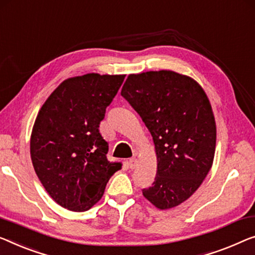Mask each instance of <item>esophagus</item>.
<instances>
[{
  "label": "esophagus",
  "mask_w": 255,
  "mask_h": 255,
  "mask_svg": "<svg viewBox=\"0 0 255 255\" xmlns=\"http://www.w3.org/2000/svg\"><path fill=\"white\" fill-rule=\"evenodd\" d=\"M137 159L136 158H131V159H129V161H128V165H129V168H131V169H134L136 166H137Z\"/></svg>",
  "instance_id": "1"
}]
</instances>
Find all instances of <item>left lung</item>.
<instances>
[{"instance_id": "obj_1", "label": "left lung", "mask_w": 255, "mask_h": 255, "mask_svg": "<svg viewBox=\"0 0 255 255\" xmlns=\"http://www.w3.org/2000/svg\"><path fill=\"white\" fill-rule=\"evenodd\" d=\"M121 96L153 137L157 175L143 196L160 210L187 200L203 183L214 159L215 120L203 88L173 71L130 74Z\"/></svg>"}]
</instances>
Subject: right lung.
Instances as JSON below:
<instances>
[{"mask_svg": "<svg viewBox=\"0 0 255 255\" xmlns=\"http://www.w3.org/2000/svg\"><path fill=\"white\" fill-rule=\"evenodd\" d=\"M124 80L97 73L67 79L36 117L30 158L44 189L64 208L88 211L123 167L108 159L109 144L98 127Z\"/></svg>", "mask_w": 255, "mask_h": 255, "instance_id": "right-lung-1", "label": "right lung"}]
</instances>
